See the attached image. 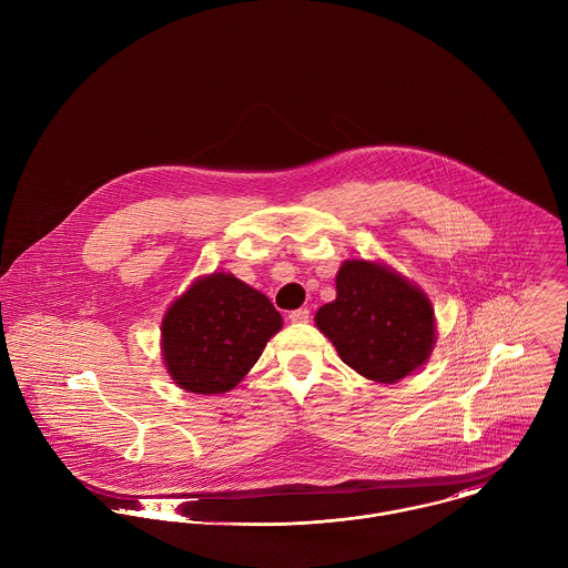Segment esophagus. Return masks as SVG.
Here are the masks:
<instances>
[{"label": "esophagus", "mask_w": 568, "mask_h": 568, "mask_svg": "<svg viewBox=\"0 0 568 568\" xmlns=\"http://www.w3.org/2000/svg\"><path fill=\"white\" fill-rule=\"evenodd\" d=\"M287 318H290L292 323H307V321H310V310H307V307L294 310V312H290Z\"/></svg>", "instance_id": "obj_1"}]
</instances>
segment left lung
<instances>
[{"label": "left lung", "instance_id": "left-lung-1", "mask_svg": "<svg viewBox=\"0 0 568 568\" xmlns=\"http://www.w3.org/2000/svg\"><path fill=\"white\" fill-rule=\"evenodd\" d=\"M318 329L344 364L379 384L419 368L435 346V310L428 296L384 263L344 261L336 301L316 312Z\"/></svg>", "mask_w": 568, "mask_h": 568}]
</instances>
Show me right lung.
<instances>
[{
	"mask_svg": "<svg viewBox=\"0 0 568 568\" xmlns=\"http://www.w3.org/2000/svg\"><path fill=\"white\" fill-rule=\"evenodd\" d=\"M281 327L283 318L265 294L215 272L197 278L164 314L162 357L180 388L226 393Z\"/></svg>",
	"mask_w": 568,
	"mask_h": 568,
	"instance_id": "1",
	"label": "right lung"
}]
</instances>
